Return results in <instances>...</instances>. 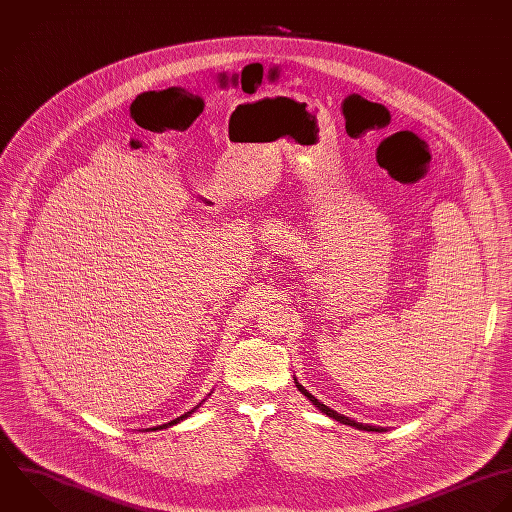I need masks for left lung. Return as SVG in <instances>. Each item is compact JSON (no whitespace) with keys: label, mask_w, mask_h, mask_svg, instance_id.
Masks as SVG:
<instances>
[{"label":"left lung","mask_w":512,"mask_h":512,"mask_svg":"<svg viewBox=\"0 0 512 512\" xmlns=\"http://www.w3.org/2000/svg\"><path fill=\"white\" fill-rule=\"evenodd\" d=\"M295 385H297V389L321 411V413H325V415H329L331 419H335V421H339V423H343V425H349V427H355V429H361V431H375V433H381V431H385V429H381V427H373V425H363V423H355L353 419H349V417H345V415H339L337 411H333V409H329L327 405H323V403H319L297 379H295Z\"/></svg>","instance_id":"left-lung-1"}]
</instances>
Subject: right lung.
Here are the masks:
<instances>
[{"instance_id":"obj_1","label":"right lung","mask_w":512,"mask_h":512,"mask_svg":"<svg viewBox=\"0 0 512 512\" xmlns=\"http://www.w3.org/2000/svg\"><path fill=\"white\" fill-rule=\"evenodd\" d=\"M199 405H201V403H199ZM199 405H197V407H195V409H191V411H187V413H185V415H181V417H177V419H173V421H171V423H165V425H161V427H155V429H167V427H173V425H177V423H179V421H183V419H187V417H189V415H193V413H195V411H197V409H199ZM155 429H153V431H155Z\"/></svg>"}]
</instances>
